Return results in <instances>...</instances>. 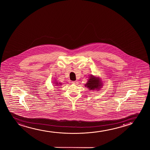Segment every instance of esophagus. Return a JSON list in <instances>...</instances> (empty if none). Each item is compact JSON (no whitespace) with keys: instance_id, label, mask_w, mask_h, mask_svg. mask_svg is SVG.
Here are the masks:
<instances>
[{"instance_id":"esophagus-1","label":"esophagus","mask_w":150,"mask_h":150,"mask_svg":"<svg viewBox=\"0 0 150 150\" xmlns=\"http://www.w3.org/2000/svg\"><path fill=\"white\" fill-rule=\"evenodd\" d=\"M72 84H76V85L78 84V81H72Z\"/></svg>"}]
</instances>
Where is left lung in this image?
<instances>
[{
	"label": "left lung",
	"mask_w": 150,
	"mask_h": 150,
	"mask_svg": "<svg viewBox=\"0 0 150 150\" xmlns=\"http://www.w3.org/2000/svg\"><path fill=\"white\" fill-rule=\"evenodd\" d=\"M88 77V81L84 85L85 86L91 91L100 90L103 86V82L100 78L93 75H91Z\"/></svg>",
	"instance_id": "8db88e82"
}]
</instances>
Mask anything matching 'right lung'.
Instances as JSON below:
<instances>
[{
  "mask_svg": "<svg viewBox=\"0 0 150 150\" xmlns=\"http://www.w3.org/2000/svg\"><path fill=\"white\" fill-rule=\"evenodd\" d=\"M54 84H55V86H59L60 85H62V83H60V82H58V81H57L56 80H55L54 81Z\"/></svg>",
  "mask_w": 150,
  "mask_h": 150,
  "instance_id": "obj_1",
  "label": "right lung"
}]
</instances>
